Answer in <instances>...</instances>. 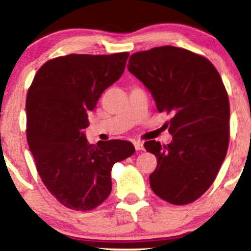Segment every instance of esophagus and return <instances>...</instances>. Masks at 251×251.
I'll list each match as a JSON object with an SVG mask.
<instances>
[{
  "label": "esophagus",
  "mask_w": 251,
  "mask_h": 251,
  "mask_svg": "<svg viewBox=\"0 0 251 251\" xmlns=\"http://www.w3.org/2000/svg\"><path fill=\"white\" fill-rule=\"evenodd\" d=\"M134 146H135V149H136V150H143L144 149L142 141H135Z\"/></svg>",
  "instance_id": "34e87169"
}]
</instances>
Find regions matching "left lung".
Listing matches in <instances>:
<instances>
[{
    "mask_svg": "<svg viewBox=\"0 0 251 251\" xmlns=\"http://www.w3.org/2000/svg\"><path fill=\"white\" fill-rule=\"evenodd\" d=\"M128 69L157 110L172 114L166 123L172 143H144L157 158L150 187L172 204L196 201L214 183L229 146L230 105L219 72L204 56L173 46L135 52Z\"/></svg>",
    "mask_w": 251,
    "mask_h": 251,
    "instance_id": "1",
    "label": "left lung"
}]
</instances>
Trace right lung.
<instances>
[{
	"mask_svg": "<svg viewBox=\"0 0 251 251\" xmlns=\"http://www.w3.org/2000/svg\"><path fill=\"white\" fill-rule=\"evenodd\" d=\"M129 52L70 54L47 61L26 94V141L41 179L64 207L87 211L111 193V169L135 152L122 140L90 144L89 126L102 93L121 77Z\"/></svg>",
	"mask_w": 251,
	"mask_h": 251,
	"instance_id": "add662e5",
	"label": "right lung"
}]
</instances>
